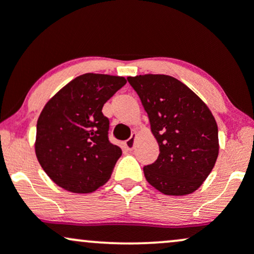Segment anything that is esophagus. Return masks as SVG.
I'll return each mask as SVG.
<instances>
[{"instance_id":"34e87169","label":"esophagus","mask_w":254,"mask_h":254,"mask_svg":"<svg viewBox=\"0 0 254 254\" xmlns=\"http://www.w3.org/2000/svg\"><path fill=\"white\" fill-rule=\"evenodd\" d=\"M136 135H132L130 137L129 139H127V141H125V143H124V145H125V148H127V150H132L133 149V147H135V141H136Z\"/></svg>"}]
</instances>
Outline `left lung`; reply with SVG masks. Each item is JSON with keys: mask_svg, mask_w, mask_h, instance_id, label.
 I'll return each instance as SVG.
<instances>
[{"mask_svg": "<svg viewBox=\"0 0 254 254\" xmlns=\"http://www.w3.org/2000/svg\"><path fill=\"white\" fill-rule=\"evenodd\" d=\"M160 148L154 164L143 168L153 188L168 196L194 192L218 156V130L211 111L182 81L168 75L129 76Z\"/></svg>", "mask_w": 254, "mask_h": 254, "instance_id": "1", "label": "left lung"}]
</instances>
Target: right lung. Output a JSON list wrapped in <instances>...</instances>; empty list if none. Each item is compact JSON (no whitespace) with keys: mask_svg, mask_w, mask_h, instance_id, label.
I'll list each match as a JSON object with an SVG mask.
<instances>
[{"mask_svg":"<svg viewBox=\"0 0 254 254\" xmlns=\"http://www.w3.org/2000/svg\"><path fill=\"white\" fill-rule=\"evenodd\" d=\"M125 83L123 76L87 72L45 104L37 122L34 150L43 170L60 188L90 193L111 178L122 149L110 143V122L101 111Z\"/></svg>","mask_w":254,"mask_h":254,"instance_id":"right-lung-1","label":"right lung"}]
</instances>
